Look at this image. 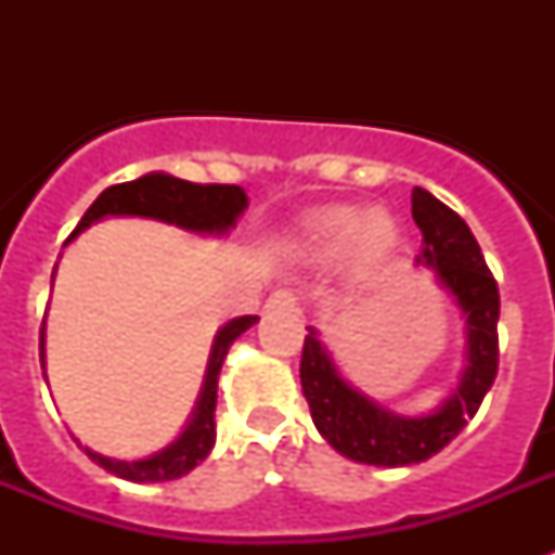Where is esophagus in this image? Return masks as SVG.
<instances>
[{
	"label": "esophagus",
	"mask_w": 555,
	"mask_h": 555,
	"mask_svg": "<svg viewBox=\"0 0 555 555\" xmlns=\"http://www.w3.org/2000/svg\"><path fill=\"white\" fill-rule=\"evenodd\" d=\"M268 311H299V296L294 291H285V287H279L273 294L268 296V305H264Z\"/></svg>",
	"instance_id": "34e87169"
}]
</instances>
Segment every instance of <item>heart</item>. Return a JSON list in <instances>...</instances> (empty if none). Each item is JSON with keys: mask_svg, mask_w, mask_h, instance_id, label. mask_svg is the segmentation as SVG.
<instances>
[{"mask_svg": "<svg viewBox=\"0 0 555 555\" xmlns=\"http://www.w3.org/2000/svg\"><path fill=\"white\" fill-rule=\"evenodd\" d=\"M397 230L386 212H363L357 207L317 209L302 221L299 250L313 261H334L354 247V259L374 268L395 250Z\"/></svg>", "mask_w": 555, "mask_h": 555, "instance_id": "obj_1", "label": "heart"}]
</instances>
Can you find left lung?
I'll list each match as a JSON object with an SVG mask.
<instances>
[{
  "mask_svg": "<svg viewBox=\"0 0 555 555\" xmlns=\"http://www.w3.org/2000/svg\"><path fill=\"white\" fill-rule=\"evenodd\" d=\"M412 216L423 233L417 264L435 270L440 285L452 291L466 313L469 365L455 395L438 412L400 417L348 386L320 343V334L308 328L299 363L302 395L322 438L357 464L409 466L438 455L478 412L499 374V285L473 230L455 209L421 186L412 190Z\"/></svg>",
  "mask_w": 555,
  "mask_h": 555,
  "instance_id": "obj_1",
  "label": "left lung"
}]
</instances>
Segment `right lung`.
I'll return each instance as SVG.
<instances>
[{
  "mask_svg": "<svg viewBox=\"0 0 555 555\" xmlns=\"http://www.w3.org/2000/svg\"><path fill=\"white\" fill-rule=\"evenodd\" d=\"M244 207H247V195H244L242 186L192 184V181H181V178L164 176V172H152V176H143L138 181H126V184H115L100 192L98 201L86 209V216L80 218V224L74 227L68 238L82 233L91 221H100L106 216H146L186 227L195 233H224L227 227H233L235 218L242 216ZM256 320L259 317H238L218 331L198 409L192 412L190 426L176 443H169L164 452L146 457V461H112V457H103L86 449L91 461H98L103 469L115 473L117 478L134 483L176 481L190 469H195L216 443L218 371L224 363L227 348L233 346V339L242 337L250 325H256ZM39 360H42V331H39Z\"/></svg>",
  "mask_w": 555,
  "mask_h": 555,
  "instance_id": "obj_1",
  "label": "right lung"
}]
</instances>
